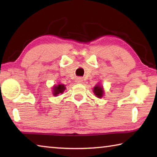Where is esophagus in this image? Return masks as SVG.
I'll return each mask as SVG.
<instances>
[{
    "mask_svg": "<svg viewBox=\"0 0 157 157\" xmlns=\"http://www.w3.org/2000/svg\"><path fill=\"white\" fill-rule=\"evenodd\" d=\"M82 81H83V80H82V79L81 78H77V79H76L77 83H82Z\"/></svg>",
    "mask_w": 157,
    "mask_h": 157,
    "instance_id": "esophagus-1",
    "label": "esophagus"
}]
</instances>
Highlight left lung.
I'll use <instances>...</instances> for the list:
<instances>
[{
  "instance_id": "1",
  "label": "left lung",
  "mask_w": 157,
  "mask_h": 157,
  "mask_svg": "<svg viewBox=\"0 0 157 157\" xmlns=\"http://www.w3.org/2000/svg\"><path fill=\"white\" fill-rule=\"evenodd\" d=\"M94 94L96 95L98 98H102L103 96V94H104V89H103V86H100L99 84L95 85L94 88Z\"/></svg>"
}]
</instances>
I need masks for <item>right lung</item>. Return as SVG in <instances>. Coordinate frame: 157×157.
Returning a JSON list of instances; mask_svg holds the SVG:
<instances>
[{
  "label": "right lung",
  "mask_w": 157,
  "mask_h": 157,
  "mask_svg": "<svg viewBox=\"0 0 157 157\" xmlns=\"http://www.w3.org/2000/svg\"><path fill=\"white\" fill-rule=\"evenodd\" d=\"M66 89V87L63 84H57L55 85L54 86L52 87V94L55 96H57L58 94H63V92Z\"/></svg>",
  "instance_id": "add662e5"
}]
</instances>
